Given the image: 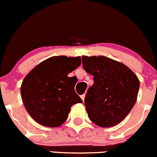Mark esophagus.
Instances as JSON below:
<instances>
[{
  "label": "esophagus",
  "instance_id": "obj_1",
  "mask_svg": "<svg viewBox=\"0 0 157 157\" xmlns=\"http://www.w3.org/2000/svg\"><path fill=\"white\" fill-rule=\"evenodd\" d=\"M80 98H82V100H83V101H84V98H85V95H80Z\"/></svg>",
  "mask_w": 157,
  "mask_h": 157
}]
</instances>
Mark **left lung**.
Returning <instances> with one entry per match:
<instances>
[{
    "label": "left lung",
    "instance_id": "1",
    "mask_svg": "<svg viewBox=\"0 0 157 157\" xmlns=\"http://www.w3.org/2000/svg\"><path fill=\"white\" fill-rule=\"evenodd\" d=\"M83 69L93 76L94 83L85 97L89 118L101 127L123 121L135 105L140 82L121 62L105 56H83Z\"/></svg>",
    "mask_w": 157,
    "mask_h": 157
}]
</instances>
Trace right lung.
Instances as JSON below:
<instances>
[{"instance_id":"add662e5","label":"right lung","mask_w":157,"mask_h":157,"mask_svg":"<svg viewBox=\"0 0 157 157\" xmlns=\"http://www.w3.org/2000/svg\"><path fill=\"white\" fill-rule=\"evenodd\" d=\"M81 59L65 56L51 57L37 65L25 77L21 95L25 108L39 124L58 127L68 117L71 108L83 100L75 92V77L67 74Z\"/></svg>"}]
</instances>
